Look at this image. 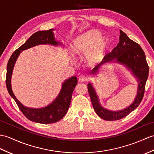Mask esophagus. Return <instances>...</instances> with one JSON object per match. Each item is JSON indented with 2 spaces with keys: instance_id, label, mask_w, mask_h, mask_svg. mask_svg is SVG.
I'll use <instances>...</instances> for the list:
<instances>
[{
  "instance_id": "34e87169",
  "label": "esophagus",
  "mask_w": 154,
  "mask_h": 154,
  "mask_svg": "<svg viewBox=\"0 0 154 154\" xmlns=\"http://www.w3.org/2000/svg\"><path fill=\"white\" fill-rule=\"evenodd\" d=\"M79 81H81V82H85V81L88 80V78L87 76L83 75H80L79 77Z\"/></svg>"
}]
</instances>
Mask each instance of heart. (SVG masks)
<instances>
[{
  "mask_svg": "<svg viewBox=\"0 0 154 154\" xmlns=\"http://www.w3.org/2000/svg\"><path fill=\"white\" fill-rule=\"evenodd\" d=\"M108 38L102 36V32L91 29L75 38L71 49L76 54H85V60L89 65L100 62L109 48Z\"/></svg>",
  "mask_w": 154,
  "mask_h": 154,
  "instance_id": "obj_1",
  "label": "heart"
}]
</instances>
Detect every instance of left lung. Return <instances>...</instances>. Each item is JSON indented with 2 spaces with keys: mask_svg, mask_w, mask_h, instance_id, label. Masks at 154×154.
Listing matches in <instances>:
<instances>
[{
  "mask_svg": "<svg viewBox=\"0 0 154 154\" xmlns=\"http://www.w3.org/2000/svg\"><path fill=\"white\" fill-rule=\"evenodd\" d=\"M112 62L121 64L131 71L133 75L137 79L138 90L133 102L127 108L119 111H111L102 106L93 85L89 83L87 85L88 91L95 112L100 117L106 121H116L122 119L137 108L144 96L145 85L149 73V67L146 62L144 52L140 45L128 38L121 30H120L119 43L92 70V74H96L102 65Z\"/></svg>",
  "mask_w": 154,
  "mask_h": 154,
  "instance_id": "1",
  "label": "left lung"
}]
</instances>
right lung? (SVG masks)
Instances as JSON below:
<instances>
[{"label":"right lung","instance_id":"1","mask_svg":"<svg viewBox=\"0 0 154 154\" xmlns=\"http://www.w3.org/2000/svg\"><path fill=\"white\" fill-rule=\"evenodd\" d=\"M54 30V29H51L46 31H39L32 35L23 45L14 52L7 64L6 85L8 93L28 119L42 124L56 123L62 119L66 115L70 105L72 93L77 84V77L75 76L71 77L64 81L62 83V89L54 100L41 108H32L23 106L14 94L11 79L14 65L20 53L23 51L40 45L63 46L62 42L56 40L54 33H53Z\"/></svg>","mask_w":154,"mask_h":154}]
</instances>
